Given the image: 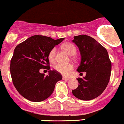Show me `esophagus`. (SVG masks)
Segmentation results:
<instances>
[{
  "mask_svg": "<svg viewBox=\"0 0 124 124\" xmlns=\"http://www.w3.org/2000/svg\"><path fill=\"white\" fill-rule=\"evenodd\" d=\"M62 79H63V80L68 81V80H69V79H70V78H65V77H63V78H62Z\"/></svg>",
  "mask_w": 124,
  "mask_h": 124,
  "instance_id": "obj_1",
  "label": "esophagus"
}]
</instances>
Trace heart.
I'll return each instance as SVG.
<instances>
[{"instance_id":"obj_1","label":"heart","mask_w":124,"mask_h":124,"mask_svg":"<svg viewBox=\"0 0 124 124\" xmlns=\"http://www.w3.org/2000/svg\"><path fill=\"white\" fill-rule=\"evenodd\" d=\"M62 48L65 51H66L69 54L73 55L76 54V47L73 44L70 43H66L62 45ZM55 48H53L48 53V59L51 62H55ZM54 69L59 73L63 75H68L73 69V65L71 63L69 64H62L58 63L54 66Z\"/></svg>"}]
</instances>
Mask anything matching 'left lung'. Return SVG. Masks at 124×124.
I'll return each mask as SVG.
<instances>
[{
  "instance_id": "1",
  "label": "left lung",
  "mask_w": 124,
  "mask_h": 124,
  "mask_svg": "<svg viewBox=\"0 0 124 124\" xmlns=\"http://www.w3.org/2000/svg\"><path fill=\"white\" fill-rule=\"evenodd\" d=\"M73 41L79 48L81 61L77 71L86 73L78 78L79 85L72 93L82 100H91L103 93L109 83L111 62L107 50L98 41L85 35L75 36Z\"/></svg>"
}]
</instances>
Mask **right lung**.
Instances as JSON below:
<instances>
[{"instance_id": "obj_1", "label": "right lung", "mask_w": 124, "mask_h": 124, "mask_svg": "<svg viewBox=\"0 0 124 124\" xmlns=\"http://www.w3.org/2000/svg\"><path fill=\"white\" fill-rule=\"evenodd\" d=\"M63 39L34 35L16 46L10 61V73L14 86L25 99L35 102L46 100L53 93L57 82L62 79L55 70H49L45 76L40 69H50L48 53Z\"/></svg>"}]
</instances>
